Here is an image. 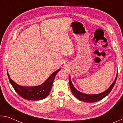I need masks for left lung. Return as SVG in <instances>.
Masks as SVG:
<instances>
[{
	"label": "left lung",
	"mask_w": 123,
	"mask_h": 123,
	"mask_svg": "<svg viewBox=\"0 0 123 123\" xmlns=\"http://www.w3.org/2000/svg\"><path fill=\"white\" fill-rule=\"evenodd\" d=\"M117 76L118 73L117 74L116 78L113 82L112 83V84L110 86V87L107 89V90L104 91L103 93L97 94H84V93H81L80 92L78 91L77 89L75 88V87H74L71 81V80H70V76H69V82L70 90H71L72 93L73 94L74 96L77 99L80 100L81 101L86 102V103H93V102H96L102 99H103L104 98L107 96V95L111 92L112 88H113L114 85L116 84L117 79Z\"/></svg>",
	"instance_id": "obj_1"
}]
</instances>
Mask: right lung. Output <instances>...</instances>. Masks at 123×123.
I'll list each match as a JSON object with an SVG mask.
<instances>
[{
	"instance_id": "obj_1",
	"label": "right lung",
	"mask_w": 123,
	"mask_h": 123,
	"mask_svg": "<svg viewBox=\"0 0 123 123\" xmlns=\"http://www.w3.org/2000/svg\"><path fill=\"white\" fill-rule=\"evenodd\" d=\"M60 70V69H59L56 71L54 72L49 76V78L42 85L34 87H24L19 86L10 78L8 72H7V73L9 81L12 87L20 97L27 100H39L45 98L49 94L56 75Z\"/></svg>"
}]
</instances>
